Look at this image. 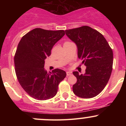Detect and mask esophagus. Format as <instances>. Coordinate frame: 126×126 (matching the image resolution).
Returning a JSON list of instances; mask_svg holds the SVG:
<instances>
[{
  "instance_id": "1",
  "label": "esophagus",
  "mask_w": 126,
  "mask_h": 126,
  "mask_svg": "<svg viewBox=\"0 0 126 126\" xmlns=\"http://www.w3.org/2000/svg\"><path fill=\"white\" fill-rule=\"evenodd\" d=\"M66 75H67V76H71V75H72V72L70 71H67V72H66Z\"/></svg>"
}]
</instances>
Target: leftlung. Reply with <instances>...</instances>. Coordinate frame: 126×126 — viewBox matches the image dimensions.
Listing matches in <instances>:
<instances>
[{"label": "left lung", "instance_id": "8db88e82", "mask_svg": "<svg viewBox=\"0 0 126 126\" xmlns=\"http://www.w3.org/2000/svg\"><path fill=\"white\" fill-rule=\"evenodd\" d=\"M66 35L76 44L78 57L86 66L85 74H73L77 82L73 92L78 96L91 98L96 96L107 84L112 69L113 53L103 35L88 26L65 31Z\"/></svg>", "mask_w": 126, "mask_h": 126}]
</instances>
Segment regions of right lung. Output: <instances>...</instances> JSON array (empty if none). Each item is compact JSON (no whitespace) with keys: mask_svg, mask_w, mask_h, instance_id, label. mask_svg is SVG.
<instances>
[{"mask_svg":"<svg viewBox=\"0 0 126 126\" xmlns=\"http://www.w3.org/2000/svg\"><path fill=\"white\" fill-rule=\"evenodd\" d=\"M64 34L63 30L35 28L20 40L14 57L15 72L20 85L31 97L38 100L54 97L59 84L66 77V72L62 69H56L51 73L44 67L45 59Z\"/></svg>","mask_w":126,"mask_h":126,"instance_id":"add662e5","label":"right lung"}]
</instances>
